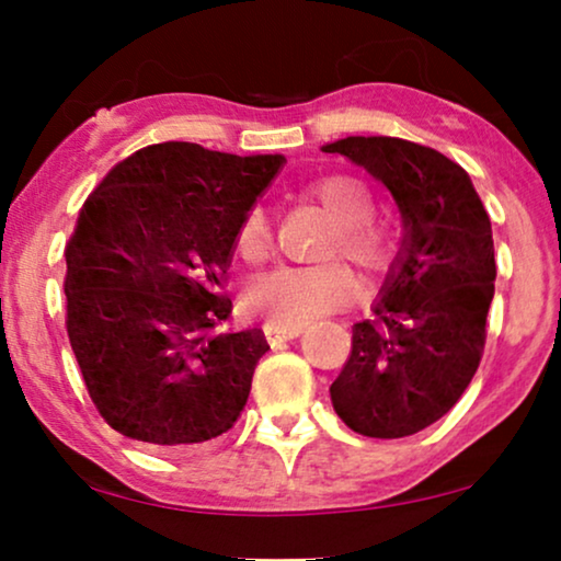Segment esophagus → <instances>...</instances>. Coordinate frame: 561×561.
<instances>
[{
    "label": "esophagus",
    "mask_w": 561,
    "mask_h": 561,
    "mask_svg": "<svg viewBox=\"0 0 561 561\" xmlns=\"http://www.w3.org/2000/svg\"><path fill=\"white\" fill-rule=\"evenodd\" d=\"M263 332L267 336V342H290L296 340L298 334L304 332L301 327H280V324H265Z\"/></svg>",
    "instance_id": "obj_1"
}]
</instances>
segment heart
Here are the masks:
<instances>
[{"label":"heart","mask_w":561,"mask_h":561,"mask_svg":"<svg viewBox=\"0 0 561 561\" xmlns=\"http://www.w3.org/2000/svg\"><path fill=\"white\" fill-rule=\"evenodd\" d=\"M304 196L340 221L336 234L329 240L327 257L344 255L370 273L386 271L393 263L398 237L390 227L373 221L375 196L365 181L347 173L324 175L309 183ZM271 248L273 229L267 214L263 209H250L237 225L234 252L248 263H260L271 255ZM357 294V278L340 263L280 267L250 288L248 306L267 324L304 327L350 306Z\"/></svg>","instance_id":"1"}]
</instances>
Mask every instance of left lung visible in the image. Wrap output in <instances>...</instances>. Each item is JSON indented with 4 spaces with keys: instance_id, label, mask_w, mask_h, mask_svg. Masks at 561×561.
<instances>
[{
    "instance_id": "left-lung-1",
    "label": "left lung",
    "mask_w": 561,
    "mask_h": 561,
    "mask_svg": "<svg viewBox=\"0 0 561 561\" xmlns=\"http://www.w3.org/2000/svg\"><path fill=\"white\" fill-rule=\"evenodd\" d=\"M386 183L405 237L375 319L352 327V350L329 393L336 416L373 439H401L459 401L485 350L495 290L490 217L455 160L401 137L327 145Z\"/></svg>"
}]
</instances>
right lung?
<instances>
[{
    "label": "right lung",
    "instance_id": "obj_1",
    "mask_svg": "<svg viewBox=\"0 0 561 561\" xmlns=\"http://www.w3.org/2000/svg\"><path fill=\"white\" fill-rule=\"evenodd\" d=\"M283 163L196 142L119 160L66 242V332L89 398L127 439L171 451L225 434L265 355L227 329L234 232Z\"/></svg>",
    "mask_w": 561,
    "mask_h": 561
}]
</instances>
